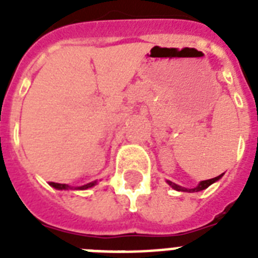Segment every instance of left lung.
Wrapping results in <instances>:
<instances>
[{"label": "left lung", "instance_id": "1", "mask_svg": "<svg viewBox=\"0 0 258 258\" xmlns=\"http://www.w3.org/2000/svg\"><path fill=\"white\" fill-rule=\"evenodd\" d=\"M222 175L224 174H221V175L216 176V178H212V179H208V180H201L200 183H198V186H196L194 188H186V187H182V186H179V184L174 183V182H171V180H167V183H169V186H171L174 190H176V191H186V192H198V191H202V190H205V188H208L210 184H213L214 182H217L218 179H221L222 178Z\"/></svg>", "mask_w": 258, "mask_h": 258}]
</instances>
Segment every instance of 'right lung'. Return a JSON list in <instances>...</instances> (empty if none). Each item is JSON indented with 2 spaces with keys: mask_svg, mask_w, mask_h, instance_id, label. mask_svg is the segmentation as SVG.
I'll list each match as a JSON object with an SVG mask.
<instances>
[{
  "mask_svg": "<svg viewBox=\"0 0 258 258\" xmlns=\"http://www.w3.org/2000/svg\"><path fill=\"white\" fill-rule=\"evenodd\" d=\"M96 183V180H93V182H89V183L83 184V186H76V187H74V186H70V184L66 183H54V182H49L50 186L54 188H57V190H87V188L89 187H93Z\"/></svg>",
  "mask_w": 258,
  "mask_h": 258,
  "instance_id": "add662e5",
  "label": "right lung"
}]
</instances>
